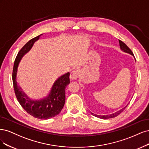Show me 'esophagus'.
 Instances as JSON below:
<instances>
[{
    "mask_svg": "<svg viewBox=\"0 0 149 149\" xmlns=\"http://www.w3.org/2000/svg\"><path fill=\"white\" fill-rule=\"evenodd\" d=\"M80 72L79 70L77 69L74 70L71 72L70 75V79L71 80H76L80 76Z\"/></svg>",
    "mask_w": 149,
    "mask_h": 149,
    "instance_id": "34e87169",
    "label": "esophagus"
}]
</instances>
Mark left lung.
Here are the masks:
<instances>
[{
	"instance_id": "left-lung-1",
	"label": "left lung",
	"mask_w": 149,
	"mask_h": 149,
	"mask_svg": "<svg viewBox=\"0 0 149 149\" xmlns=\"http://www.w3.org/2000/svg\"><path fill=\"white\" fill-rule=\"evenodd\" d=\"M119 46H120V47H121V49L123 50L124 52H127V53H129L132 56H134L133 54V52H132V51L130 49V48L125 44V43L123 42L122 41L119 40ZM127 105H126V106L122 108L121 109L119 110V111L115 112L113 114H108V115H103V116H101V115H97V114H93L92 113V114L93 115V116L97 117V118H101V119H109V118H115L117 116H118V115L119 114H121L124 109H125V108L127 107Z\"/></svg>"
}]
</instances>
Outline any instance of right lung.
Listing matches in <instances>:
<instances>
[{
    "label": "right lung",
    "instance_id": "right-lung-1",
    "mask_svg": "<svg viewBox=\"0 0 149 149\" xmlns=\"http://www.w3.org/2000/svg\"><path fill=\"white\" fill-rule=\"evenodd\" d=\"M41 35L42 34L30 40L18 52L14 62L12 80L16 97L22 108L33 117L40 119H47L56 116L63 108L65 100V89L70 83L69 72L57 79L52 85L48 96L40 100H31L20 90L21 88L18 87L17 82L18 66L22 57L31 49L33 44L39 40Z\"/></svg>",
    "mask_w": 149,
    "mask_h": 149
}]
</instances>
